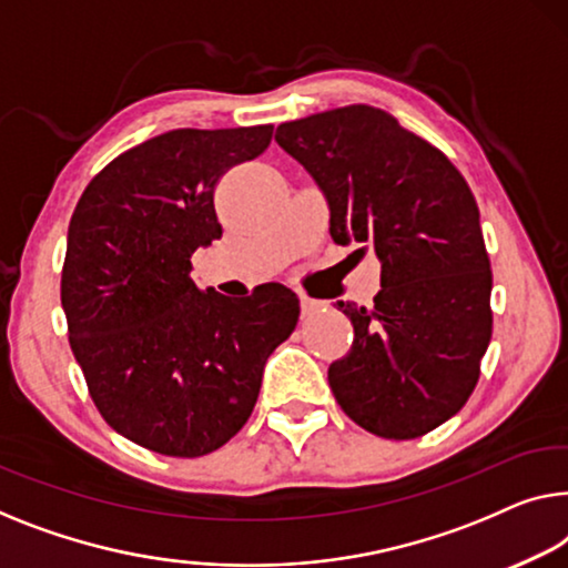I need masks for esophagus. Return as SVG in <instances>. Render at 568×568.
Listing matches in <instances>:
<instances>
[{
  "instance_id": "esophagus-1",
  "label": "esophagus",
  "mask_w": 568,
  "mask_h": 568,
  "mask_svg": "<svg viewBox=\"0 0 568 568\" xmlns=\"http://www.w3.org/2000/svg\"><path fill=\"white\" fill-rule=\"evenodd\" d=\"M318 308H321V303H316L313 298H308V295L301 293V316H303V318L311 316V313L318 311Z\"/></svg>"
}]
</instances>
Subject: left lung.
Returning <instances> with one entry per match:
<instances>
[{
	"label": "left lung",
	"mask_w": 568,
	"mask_h": 568,
	"mask_svg": "<svg viewBox=\"0 0 568 568\" xmlns=\"http://www.w3.org/2000/svg\"><path fill=\"white\" fill-rule=\"evenodd\" d=\"M275 142L324 191L332 240L383 265L375 306L338 301L354 342L328 367L336 403L375 436L428 434L469 400L493 338V270L467 181L367 104L285 122Z\"/></svg>",
	"instance_id": "left-lung-1"
}]
</instances>
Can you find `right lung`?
Returning a JSON list of instances; mask_svg holds the SVG:
<instances>
[{"label":"right lung","mask_w":568,"mask_h":568,"mask_svg":"<svg viewBox=\"0 0 568 568\" xmlns=\"http://www.w3.org/2000/svg\"><path fill=\"white\" fill-rule=\"evenodd\" d=\"M270 140L273 124L171 130L114 158L75 203L61 275L68 342L101 416L150 452L193 459L230 442L298 324L283 285L226 298L191 281L193 252L222 236L219 178Z\"/></svg>","instance_id":"obj_1"}]
</instances>
